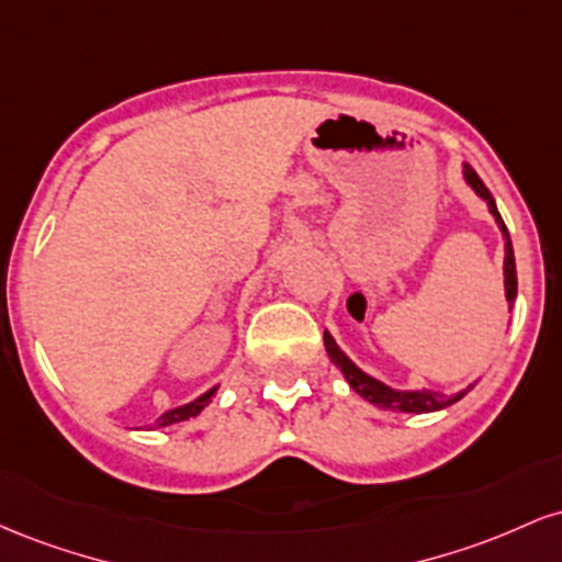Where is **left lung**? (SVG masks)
Masks as SVG:
<instances>
[{
    "label": "left lung",
    "mask_w": 562,
    "mask_h": 562,
    "mask_svg": "<svg viewBox=\"0 0 562 562\" xmlns=\"http://www.w3.org/2000/svg\"><path fill=\"white\" fill-rule=\"evenodd\" d=\"M462 177H465V182L470 190L479 195L483 203H486L488 214L494 216L496 227L502 232V243H505V299L509 306H513L515 295H518V274H515V256H513V243H509V232L505 227V222H502L499 211H496V203L492 198V192L486 190V184L481 182V177L470 169L468 164H462ZM325 348H327V357H330V362L338 367L340 372H344L346 383L351 385L353 391L359 393V396L364 398V402L380 406V409H391V412H409V415H425V412H438V409H447L454 402H460L465 393L473 389V385H468V389L457 391V393H441V391H430V389H423V391H404V389H393V385L383 383V380L367 375L362 367H357L351 362V359L346 357V351L335 344V338L330 333L325 330Z\"/></svg>",
    "instance_id": "8db88e82"
}]
</instances>
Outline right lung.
I'll return each instance as SVG.
<instances>
[{
	"instance_id": "obj_1",
	"label": "right lung",
	"mask_w": 562,
	"mask_h": 562,
	"mask_svg": "<svg viewBox=\"0 0 562 562\" xmlns=\"http://www.w3.org/2000/svg\"><path fill=\"white\" fill-rule=\"evenodd\" d=\"M216 391H218V385H214V389H209L205 393H200L198 398H192V402H187V404H179V406H173V409H166L164 415L158 417L156 423L150 425V428L147 430H158V428H169V425H173V423H182V420H190V417H198L200 412L205 409V406L211 404V398L216 396Z\"/></svg>"
}]
</instances>
